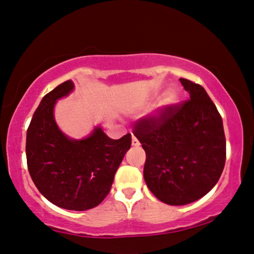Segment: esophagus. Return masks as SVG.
<instances>
[{
  "label": "esophagus",
  "mask_w": 254,
  "mask_h": 254,
  "mask_svg": "<svg viewBox=\"0 0 254 254\" xmlns=\"http://www.w3.org/2000/svg\"><path fill=\"white\" fill-rule=\"evenodd\" d=\"M131 144H133L134 147H137V146H140V142H139V140H137L136 137H135V136H133V137H131Z\"/></svg>",
  "instance_id": "1"
}]
</instances>
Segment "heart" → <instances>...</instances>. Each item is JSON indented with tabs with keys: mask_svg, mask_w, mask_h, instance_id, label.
I'll return each mask as SVG.
<instances>
[{
	"mask_svg": "<svg viewBox=\"0 0 254 254\" xmlns=\"http://www.w3.org/2000/svg\"><path fill=\"white\" fill-rule=\"evenodd\" d=\"M177 100H179V97H177V94L175 92H168V93L164 95L163 100H162V107H170L173 106V105H175L177 103Z\"/></svg>",
	"mask_w": 254,
	"mask_h": 254,
	"instance_id": "obj_1",
	"label": "heart"
}]
</instances>
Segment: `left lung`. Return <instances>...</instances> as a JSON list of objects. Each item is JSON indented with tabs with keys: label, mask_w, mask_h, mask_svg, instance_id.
Returning a JSON list of instances; mask_svg holds the SVG:
<instances>
[{
	"label": "left lung",
	"mask_w": 254,
	"mask_h": 254,
	"mask_svg": "<svg viewBox=\"0 0 254 254\" xmlns=\"http://www.w3.org/2000/svg\"><path fill=\"white\" fill-rule=\"evenodd\" d=\"M190 95L140 119L134 135L146 151L143 177L161 202L186 205L205 196L222 175L226 159L223 120L198 84L181 78Z\"/></svg>",
	"instance_id": "obj_1"
}]
</instances>
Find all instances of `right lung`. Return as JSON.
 <instances>
[{
	"instance_id": "right-lung-1",
	"label": "right lung",
	"mask_w": 254,
	"mask_h": 254,
	"mask_svg": "<svg viewBox=\"0 0 254 254\" xmlns=\"http://www.w3.org/2000/svg\"><path fill=\"white\" fill-rule=\"evenodd\" d=\"M64 81L42 99L26 131V163L39 192L52 204L84 211L103 202L114 175L130 148L131 135L119 140L95 127L87 137H67L56 124L54 108L58 99L73 91Z\"/></svg>"
}]
</instances>
